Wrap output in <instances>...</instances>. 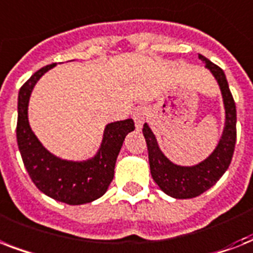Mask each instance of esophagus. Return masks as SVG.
<instances>
[{
    "label": "esophagus",
    "instance_id": "34e87169",
    "mask_svg": "<svg viewBox=\"0 0 253 253\" xmlns=\"http://www.w3.org/2000/svg\"><path fill=\"white\" fill-rule=\"evenodd\" d=\"M132 118H134L135 126H136V130H142L143 123L146 121V109L143 106H138L132 113Z\"/></svg>",
    "mask_w": 253,
    "mask_h": 253
}]
</instances>
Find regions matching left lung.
<instances>
[{
  "label": "left lung",
  "instance_id": "left-lung-1",
  "mask_svg": "<svg viewBox=\"0 0 253 253\" xmlns=\"http://www.w3.org/2000/svg\"><path fill=\"white\" fill-rule=\"evenodd\" d=\"M198 59L205 61V67L215 79L223 99V131L211 154L194 166H178L176 163L170 162L160 150L156 136L150 126L147 123L143 126V135L146 138L148 148L152 178L163 192L177 200L194 198L214 186L216 181L227 170L236 142V107L226 75L218 65L212 64L202 55H198Z\"/></svg>",
  "mask_w": 253,
  "mask_h": 253
}]
</instances>
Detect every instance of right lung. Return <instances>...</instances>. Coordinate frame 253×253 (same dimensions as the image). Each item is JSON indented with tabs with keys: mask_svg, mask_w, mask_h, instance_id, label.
<instances>
[{
	"mask_svg": "<svg viewBox=\"0 0 253 253\" xmlns=\"http://www.w3.org/2000/svg\"><path fill=\"white\" fill-rule=\"evenodd\" d=\"M55 65H45L34 73L18 93V148L31 180L42 193L68 205L89 204L106 193L119 151L135 125L131 118L107 123L98 151L86 160H67L49 152L31 130L29 102L34 86Z\"/></svg>",
	"mask_w": 253,
	"mask_h": 253,
	"instance_id": "obj_1",
	"label": "right lung"
}]
</instances>
